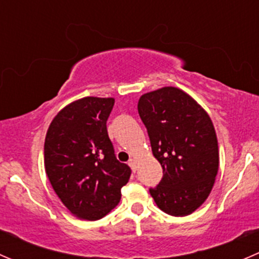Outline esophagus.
I'll use <instances>...</instances> for the list:
<instances>
[{
    "label": "esophagus",
    "instance_id": "esophagus-1",
    "mask_svg": "<svg viewBox=\"0 0 259 259\" xmlns=\"http://www.w3.org/2000/svg\"><path fill=\"white\" fill-rule=\"evenodd\" d=\"M129 165H130V168L133 169V171H137L138 161L135 160V159H130V160H129Z\"/></svg>",
    "mask_w": 259,
    "mask_h": 259
}]
</instances>
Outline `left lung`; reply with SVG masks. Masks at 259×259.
I'll return each instance as SVG.
<instances>
[{
	"label": "left lung",
	"mask_w": 259,
	"mask_h": 259,
	"mask_svg": "<svg viewBox=\"0 0 259 259\" xmlns=\"http://www.w3.org/2000/svg\"><path fill=\"white\" fill-rule=\"evenodd\" d=\"M138 111L163 168L160 183L149 192L166 214L189 215L209 197L218 173V140L210 116L174 86L140 96Z\"/></svg>",
	"instance_id": "left-lung-1"
}]
</instances>
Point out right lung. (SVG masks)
<instances>
[{
    "mask_svg": "<svg viewBox=\"0 0 259 259\" xmlns=\"http://www.w3.org/2000/svg\"><path fill=\"white\" fill-rule=\"evenodd\" d=\"M114 103V98L95 96L72 101L46 133L48 178L65 207L85 221H98L114 209L132 174L115 156L106 130Z\"/></svg>",
    "mask_w": 259,
    "mask_h": 259,
    "instance_id": "add662e5",
    "label": "right lung"
}]
</instances>
